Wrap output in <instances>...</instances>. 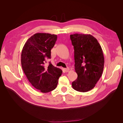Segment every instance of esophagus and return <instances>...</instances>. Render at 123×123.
Returning a JSON list of instances; mask_svg holds the SVG:
<instances>
[{
  "instance_id": "1",
  "label": "esophagus",
  "mask_w": 123,
  "mask_h": 123,
  "mask_svg": "<svg viewBox=\"0 0 123 123\" xmlns=\"http://www.w3.org/2000/svg\"><path fill=\"white\" fill-rule=\"evenodd\" d=\"M63 70H64V71H65V72H69V68H64Z\"/></svg>"
}]
</instances>
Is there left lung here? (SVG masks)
I'll return each instance as SVG.
<instances>
[{"mask_svg": "<svg viewBox=\"0 0 123 123\" xmlns=\"http://www.w3.org/2000/svg\"><path fill=\"white\" fill-rule=\"evenodd\" d=\"M74 49L75 70L77 79L73 88L86 92L93 89L102 76L104 65L102 49L96 39L90 34L70 35Z\"/></svg>", "mask_w": 123, "mask_h": 123, "instance_id": "left-lung-1", "label": "left lung"}]
</instances>
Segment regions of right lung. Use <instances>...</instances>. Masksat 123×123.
Segmentation results:
<instances>
[{"label":"right lung","mask_w":123,"mask_h":123,"mask_svg":"<svg viewBox=\"0 0 123 123\" xmlns=\"http://www.w3.org/2000/svg\"><path fill=\"white\" fill-rule=\"evenodd\" d=\"M57 36L38 33L31 36L23 47L21 62L23 72L29 82L42 93L53 91L57 87L62 71L46 59L51 58V50Z\"/></svg>","instance_id":"obj_1"}]
</instances>
